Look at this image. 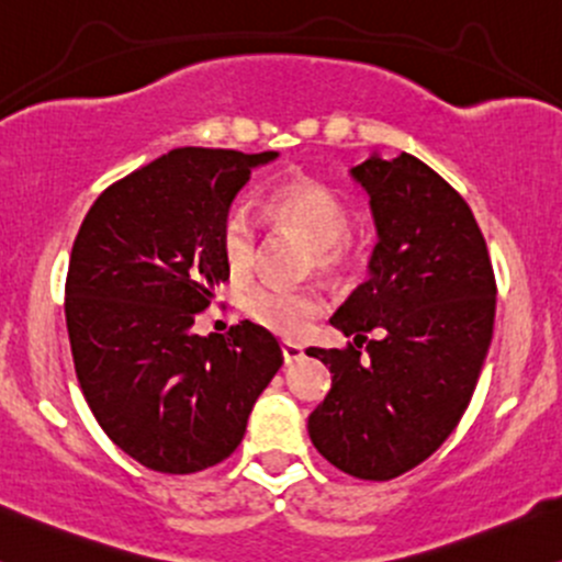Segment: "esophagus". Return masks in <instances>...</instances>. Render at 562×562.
Returning <instances> with one entry per match:
<instances>
[{"mask_svg":"<svg viewBox=\"0 0 562 562\" xmlns=\"http://www.w3.org/2000/svg\"><path fill=\"white\" fill-rule=\"evenodd\" d=\"M281 352H283V361H286V363L300 361V358L305 356L300 345H294V342H283V345H281Z\"/></svg>","mask_w":562,"mask_h":562,"instance_id":"1","label":"esophagus"}]
</instances>
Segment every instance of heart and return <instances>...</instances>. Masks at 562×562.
<instances>
[{
	"mask_svg": "<svg viewBox=\"0 0 562 562\" xmlns=\"http://www.w3.org/2000/svg\"><path fill=\"white\" fill-rule=\"evenodd\" d=\"M268 214L289 225L313 247L318 268L334 270L348 260V204L324 182L292 178L276 188L268 199ZM257 225L244 206L225 214L220 225V255L231 276H247L255 262ZM247 313L265 329L281 337H302L321 313L315 292H292L279 286H257L244 302Z\"/></svg>",
	"mask_w": 562,
	"mask_h": 562,
	"instance_id": "1",
	"label": "heart"
}]
</instances>
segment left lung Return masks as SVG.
<instances>
[{
  "label": "left lung",
  "instance_id": "1",
  "mask_svg": "<svg viewBox=\"0 0 562 562\" xmlns=\"http://www.w3.org/2000/svg\"><path fill=\"white\" fill-rule=\"evenodd\" d=\"M350 178L369 193L376 247L369 279L329 318L352 345L305 350L331 371L307 432L337 470L390 481L462 419L494 334L496 281L468 201L425 161L374 150ZM369 330L381 337L367 344Z\"/></svg>",
  "mask_w": 562,
  "mask_h": 562
}]
</instances>
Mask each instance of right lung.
Listing matches in <instances>:
<instances>
[{
  "mask_svg": "<svg viewBox=\"0 0 562 562\" xmlns=\"http://www.w3.org/2000/svg\"><path fill=\"white\" fill-rule=\"evenodd\" d=\"M279 150L175 148L113 182L87 212L66 279L74 369L94 419L143 468L191 475L228 459L283 352L241 321H193L228 279L220 225Z\"/></svg>",
  "mask_w": 562,
  "mask_h": 562,
  "instance_id": "obj_1",
  "label": "right lung"
}]
</instances>
